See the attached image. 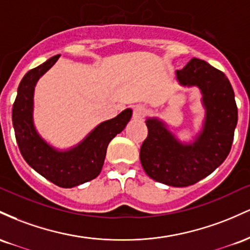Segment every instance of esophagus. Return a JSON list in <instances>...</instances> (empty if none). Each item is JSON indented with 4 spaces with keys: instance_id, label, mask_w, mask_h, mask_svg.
Returning a JSON list of instances; mask_svg holds the SVG:
<instances>
[{
    "instance_id": "esophagus-1",
    "label": "esophagus",
    "mask_w": 250,
    "mask_h": 250,
    "mask_svg": "<svg viewBox=\"0 0 250 250\" xmlns=\"http://www.w3.org/2000/svg\"><path fill=\"white\" fill-rule=\"evenodd\" d=\"M147 110L144 105H136L133 107V118L134 119H143L146 116Z\"/></svg>"
}]
</instances>
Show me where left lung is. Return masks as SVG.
Segmentation results:
<instances>
[{"label":"left lung","instance_id":"left-lung-1","mask_svg":"<svg viewBox=\"0 0 250 250\" xmlns=\"http://www.w3.org/2000/svg\"><path fill=\"white\" fill-rule=\"evenodd\" d=\"M182 85L197 86L207 116L203 132L192 145H182L161 122L147 119V137L140 147L143 169L159 183L189 187L207 177L229 155L237 124L232 87L223 72L193 58L177 71Z\"/></svg>","mask_w":250,"mask_h":250}]
</instances>
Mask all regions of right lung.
Returning <instances> with one entry per match:
<instances>
[{
    "label": "right lung",
    "instance_id": "add662e5",
    "mask_svg": "<svg viewBox=\"0 0 250 250\" xmlns=\"http://www.w3.org/2000/svg\"><path fill=\"white\" fill-rule=\"evenodd\" d=\"M60 55L30 69L20 83L13 106V125L20 152L28 164L44 178L61 188H72L97 177L103 169L108 143L130 122L132 111H123L113 119L94 128L81 144L59 152L40 138L33 125V93L39 78L53 66Z\"/></svg>",
    "mask_w": 250,
    "mask_h": 250
}]
</instances>
